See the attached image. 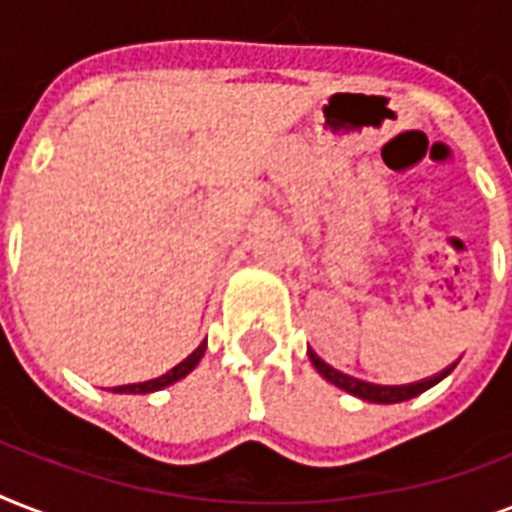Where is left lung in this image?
<instances>
[{"mask_svg": "<svg viewBox=\"0 0 512 512\" xmlns=\"http://www.w3.org/2000/svg\"><path fill=\"white\" fill-rule=\"evenodd\" d=\"M308 358H311V364L316 366V372L324 377L327 382L337 385L340 390L350 393V396L361 398V401H369V404H401V401H409V398L420 396L425 393L428 388H433L436 382H441L446 374L452 372L454 366L452 364L449 369H444L441 374L436 377H430V380H422V382H414V385H374V382H364V380H356V377H350V374H342L337 369H332L329 364H324L313 350H308Z\"/></svg>", "mask_w": 512, "mask_h": 512, "instance_id": "left-lung-1", "label": "left lung"}]
</instances>
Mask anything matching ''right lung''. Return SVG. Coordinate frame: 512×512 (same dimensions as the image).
Returning <instances> with one entry per match:
<instances>
[{"instance_id":"obj_1","label":"right lung","mask_w":512,"mask_h":512,"mask_svg":"<svg viewBox=\"0 0 512 512\" xmlns=\"http://www.w3.org/2000/svg\"><path fill=\"white\" fill-rule=\"evenodd\" d=\"M204 348H207V345H199V348L193 350L191 356L183 358L180 364L172 366L170 372L162 374V377L146 380V382H135V385H119V388H114V393H156V390L167 388V385H175L177 380H183V377H188V374L196 369V364H199L201 356H204Z\"/></svg>"}]
</instances>
